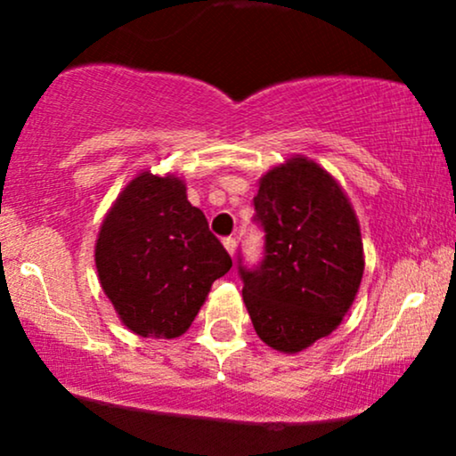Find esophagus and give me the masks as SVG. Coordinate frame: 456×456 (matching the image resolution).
<instances>
[{
	"instance_id": "obj_1",
	"label": "esophagus",
	"mask_w": 456,
	"mask_h": 456,
	"mask_svg": "<svg viewBox=\"0 0 456 456\" xmlns=\"http://www.w3.org/2000/svg\"><path fill=\"white\" fill-rule=\"evenodd\" d=\"M223 244H224V248H227V253L233 257V255H235V246H238V242H235V238H224Z\"/></svg>"
}]
</instances>
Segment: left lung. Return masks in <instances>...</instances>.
Wrapping results in <instances>:
<instances>
[{"label": "left lung", "instance_id": "obj_1", "mask_svg": "<svg viewBox=\"0 0 456 456\" xmlns=\"http://www.w3.org/2000/svg\"><path fill=\"white\" fill-rule=\"evenodd\" d=\"M253 203L265 257L255 270L240 265L246 311L268 347L297 354L354 305L364 274L358 216L341 184L300 154L261 177Z\"/></svg>", "mask_w": 456, "mask_h": 456}]
</instances>
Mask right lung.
Returning <instances> with one entry per match:
<instances>
[{
  "instance_id": "add662e5",
  "label": "right lung",
  "mask_w": 456,
  "mask_h": 456,
  "mask_svg": "<svg viewBox=\"0 0 456 456\" xmlns=\"http://www.w3.org/2000/svg\"><path fill=\"white\" fill-rule=\"evenodd\" d=\"M98 281L143 338H177L191 328L232 257L191 206L184 180L141 171L113 201L98 232Z\"/></svg>"
}]
</instances>
